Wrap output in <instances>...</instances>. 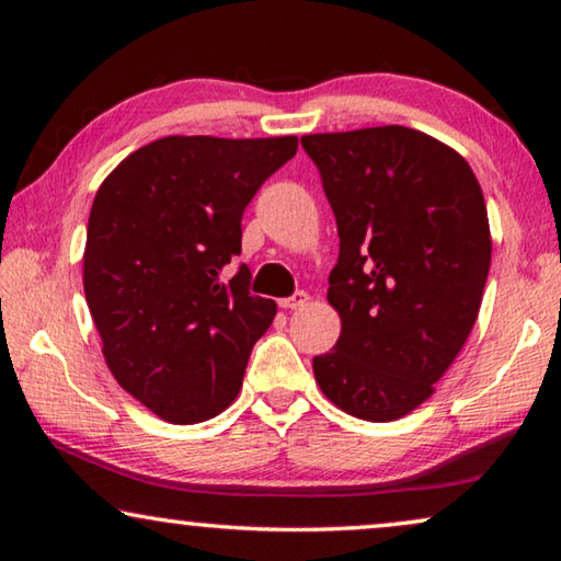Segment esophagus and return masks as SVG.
<instances>
[{"label": "esophagus", "mask_w": 561, "mask_h": 561, "mask_svg": "<svg viewBox=\"0 0 561 561\" xmlns=\"http://www.w3.org/2000/svg\"><path fill=\"white\" fill-rule=\"evenodd\" d=\"M307 301H309L307 291H294L291 297L279 299V307L282 309H301V307H307Z\"/></svg>", "instance_id": "esophagus-1"}]
</instances>
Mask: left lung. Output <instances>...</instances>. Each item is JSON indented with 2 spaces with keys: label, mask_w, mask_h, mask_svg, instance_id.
<instances>
[{
  "label": "left lung",
  "mask_w": 561,
  "mask_h": 561,
  "mask_svg": "<svg viewBox=\"0 0 561 561\" xmlns=\"http://www.w3.org/2000/svg\"><path fill=\"white\" fill-rule=\"evenodd\" d=\"M336 217L327 299L341 336L317 383L354 417L396 421L448 371L478 319L492 242L478 178L405 126L301 136Z\"/></svg>",
  "instance_id": "obj_1"
}]
</instances>
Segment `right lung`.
<instances>
[{"instance_id":"right-lung-1","label":"right lung","mask_w":561,"mask_h":561,"mask_svg":"<svg viewBox=\"0 0 561 561\" xmlns=\"http://www.w3.org/2000/svg\"><path fill=\"white\" fill-rule=\"evenodd\" d=\"M297 153V136H168L103 180L89 215L83 291L111 374L168 423L222 413L277 304L252 297L242 213Z\"/></svg>"}]
</instances>
